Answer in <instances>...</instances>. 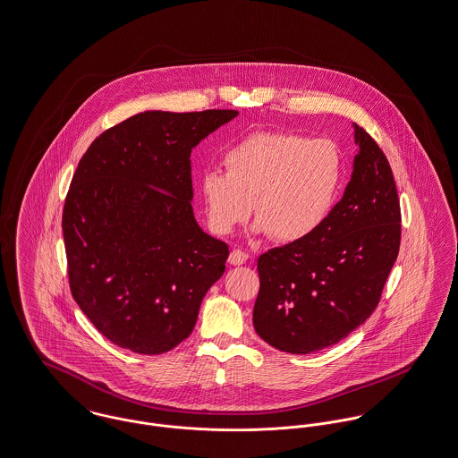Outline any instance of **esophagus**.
Here are the masks:
<instances>
[{
	"label": "esophagus",
	"mask_w": 458,
	"mask_h": 458,
	"mask_svg": "<svg viewBox=\"0 0 458 458\" xmlns=\"http://www.w3.org/2000/svg\"><path fill=\"white\" fill-rule=\"evenodd\" d=\"M247 259H249V254H247V252H243L241 249H233V250L230 252L228 263L233 265V267H241L243 263H247Z\"/></svg>",
	"instance_id": "34e87169"
}]
</instances>
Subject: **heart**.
Segmentation results:
<instances>
[{"label": "heart", "mask_w": 458, "mask_h": 458, "mask_svg": "<svg viewBox=\"0 0 458 458\" xmlns=\"http://www.w3.org/2000/svg\"><path fill=\"white\" fill-rule=\"evenodd\" d=\"M226 173L206 169L199 189L211 230L230 235L252 213L254 232L278 243L313 237L332 215L344 157L330 138L258 130L223 152Z\"/></svg>", "instance_id": "1"}]
</instances>
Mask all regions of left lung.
Segmentation results:
<instances>
[{
    "mask_svg": "<svg viewBox=\"0 0 458 458\" xmlns=\"http://www.w3.org/2000/svg\"><path fill=\"white\" fill-rule=\"evenodd\" d=\"M351 182L322 228L258 259L254 328L276 350L308 354L348 337L377 308L398 258L402 209L391 165L354 124Z\"/></svg>",
    "mask_w": 458,
    "mask_h": 458,
    "instance_id": "1",
    "label": "left lung"
}]
</instances>
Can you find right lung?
Segmentation results:
<instances>
[{
	"label": "right lung",
	"mask_w": 458,
	"mask_h": 458,
	"mask_svg": "<svg viewBox=\"0 0 458 458\" xmlns=\"http://www.w3.org/2000/svg\"><path fill=\"white\" fill-rule=\"evenodd\" d=\"M237 114L147 110L95 138L78 164L62 215L69 287L115 346L176 348L225 273L228 245L193 217L190 154Z\"/></svg>",
	"instance_id": "add662e5"
}]
</instances>
